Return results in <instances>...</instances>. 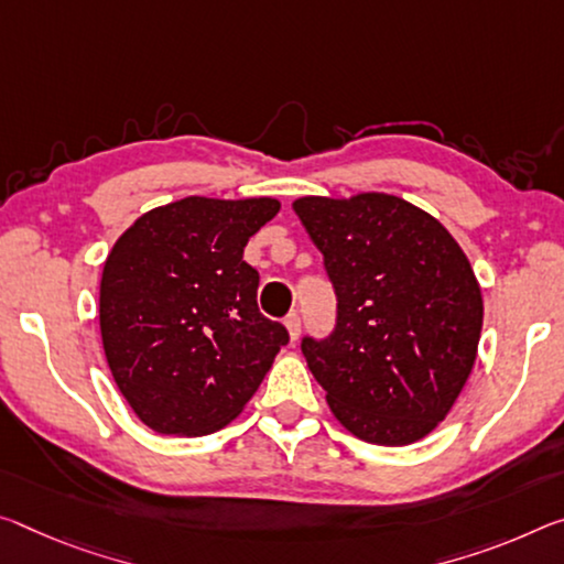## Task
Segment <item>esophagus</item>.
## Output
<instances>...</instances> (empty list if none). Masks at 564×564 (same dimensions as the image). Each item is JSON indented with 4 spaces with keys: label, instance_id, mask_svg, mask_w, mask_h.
I'll use <instances>...</instances> for the list:
<instances>
[{
    "label": "esophagus",
    "instance_id": "esophagus-1",
    "mask_svg": "<svg viewBox=\"0 0 564 564\" xmlns=\"http://www.w3.org/2000/svg\"><path fill=\"white\" fill-rule=\"evenodd\" d=\"M285 328H289L291 341H299V336H301V316L299 314H291L289 318H285Z\"/></svg>",
    "mask_w": 564,
    "mask_h": 564
}]
</instances>
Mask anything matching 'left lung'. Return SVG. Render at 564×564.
Listing matches in <instances>:
<instances>
[{
  "mask_svg": "<svg viewBox=\"0 0 564 564\" xmlns=\"http://www.w3.org/2000/svg\"><path fill=\"white\" fill-rule=\"evenodd\" d=\"M324 253L338 314L303 338L334 416L364 442L404 446L444 422L477 359L485 303L440 220L387 193L293 200Z\"/></svg>",
  "mask_w": 564,
  "mask_h": 564,
  "instance_id": "8db88e82",
  "label": "left lung"
}]
</instances>
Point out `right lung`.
<instances>
[{
    "label": "right lung",
    "mask_w": 564,
    "mask_h": 564,
    "mask_svg": "<svg viewBox=\"0 0 564 564\" xmlns=\"http://www.w3.org/2000/svg\"><path fill=\"white\" fill-rule=\"evenodd\" d=\"M275 198L160 205L115 240L100 281V334L112 379L158 434L205 436L243 411L289 330L258 311L248 238Z\"/></svg>",
    "instance_id": "1"
}]
</instances>
